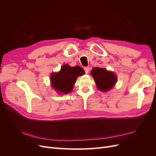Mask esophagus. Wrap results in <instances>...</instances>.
Instances as JSON below:
<instances>
[{"label":"esophagus","instance_id":"1","mask_svg":"<svg viewBox=\"0 0 156 156\" xmlns=\"http://www.w3.org/2000/svg\"><path fill=\"white\" fill-rule=\"evenodd\" d=\"M84 72H85V73L88 74V73H89V69H90V68H89L88 67L84 68Z\"/></svg>","mask_w":156,"mask_h":156}]
</instances>
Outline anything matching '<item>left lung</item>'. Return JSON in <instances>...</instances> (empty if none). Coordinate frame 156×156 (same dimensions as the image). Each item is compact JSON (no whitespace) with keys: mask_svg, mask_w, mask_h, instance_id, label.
Wrapping results in <instances>:
<instances>
[{"mask_svg":"<svg viewBox=\"0 0 156 156\" xmlns=\"http://www.w3.org/2000/svg\"><path fill=\"white\" fill-rule=\"evenodd\" d=\"M91 74L98 88L101 91L109 90L115 86L116 81V75L105 69L94 68L91 71Z\"/></svg>","mask_w":156,"mask_h":156,"instance_id":"left-lung-1","label":"left lung"}]
</instances>
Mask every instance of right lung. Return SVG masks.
<instances>
[{"instance_id": "add662e5", "label": "right lung", "mask_w": 156, "mask_h": 156, "mask_svg": "<svg viewBox=\"0 0 156 156\" xmlns=\"http://www.w3.org/2000/svg\"><path fill=\"white\" fill-rule=\"evenodd\" d=\"M84 74V71L79 66L71 67L65 64L58 73H53L51 76L53 87L57 92L66 94L72 90L77 77Z\"/></svg>"}]
</instances>
